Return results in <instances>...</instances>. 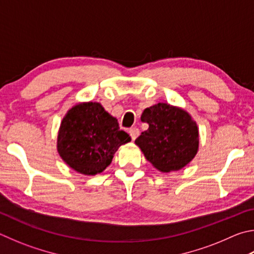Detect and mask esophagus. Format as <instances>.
<instances>
[{
  "instance_id": "obj_1",
  "label": "esophagus",
  "mask_w": 254,
  "mask_h": 254,
  "mask_svg": "<svg viewBox=\"0 0 254 254\" xmlns=\"http://www.w3.org/2000/svg\"><path fill=\"white\" fill-rule=\"evenodd\" d=\"M128 133H130L132 140H135L136 137H137V135L140 134V130L136 127H132L130 130H128Z\"/></svg>"
}]
</instances>
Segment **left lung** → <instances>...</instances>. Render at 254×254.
<instances>
[{"label":"left lung","mask_w":254,"mask_h":254,"mask_svg":"<svg viewBox=\"0 0 254 254\" xmlns=\"http://www.w3.org/2000/svg\"><path fill=\"white\" fill-rule=\"evenodd\" d=\"M149 128L135 140L143 154L161 172L177 171L194 158L199 147L196 123L184 110L167 103L146 108L141 115Z\"/></svg>","instance_id":"8db88e82"}]
</instances>
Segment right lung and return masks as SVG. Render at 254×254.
Here are the masks:
<instances>
[{
	"label": "right lung",
	"mask_w": 254,
	"mask_h": 254,
	"mask_svg": "<svg viewBox=\"0 0 254 254\" xmlns=\"http://www.w3.org/2000/svg\"><path fill=\"white\" fill-rule=\"evenodd\" d=\"M131 137L118 120L100 103L73 107L64 117L58 136V151L64 162L86 175L101 173L111 163L119 146Z\"/></svg>",
	"instance_id": "add662e5"
}]
</instances>
